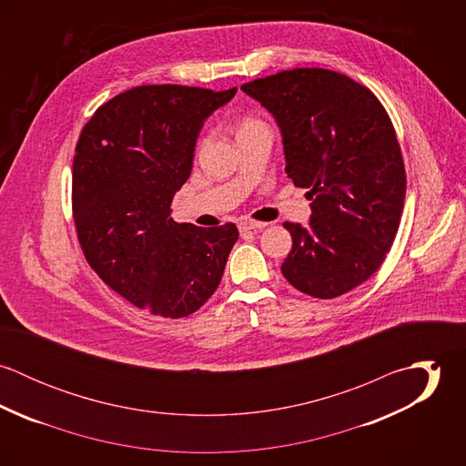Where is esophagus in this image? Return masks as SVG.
<instances>
[{
	"mask_svg": "<svg viewBox=\"0 0 466 466\" xmlns=\"http://www.w3.org/2000/svg\"><path fill=\"white\" fill-rule=\"evenodd\" d=\"M267 222H257V220H240V224H238V229H240V233H244V231H262L264 228H266Z\"/></svg>",
	"mask_w": 466,
	"mask_h": 466,
	"instance_id": "1",
	"label": "esophagus"
}]
</instances>
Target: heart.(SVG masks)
<instances>
[{"label":"heart","mask_w":466,"mask_h":466,"mask_svg":"<svg viewBox=\"0 0 466 466\" xmlns=\"http://www.w3.org/2000/svg\"><path fill=\"white\" fill-rule=\"evenodd\" d=\"M257 126H262L260 122H257V120H246L244 124H242V127H240V131H244V129H251V127H257Z\"/></svg>","instance_id":"1"}]
</instances>
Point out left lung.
Masks as SVG:
<instances>
[{"instance_id":"1","label":"left lung","mask_w":466,"mask_h":466,"mask_svg":"<svg viewBox=\"0 0 466 466\" xmlns=\"http://www.w3.org/2000/svg\"><path fill=\"white\" fill-rule=\"evenodd\" d=\"M272 115L285 172L312 200L307 226L283 222L292 249L281 264L298 290L337 298L382 266L405 199V168L379 98L346 75L298 67L240 87Z\"/></svg>"}]
</instances>
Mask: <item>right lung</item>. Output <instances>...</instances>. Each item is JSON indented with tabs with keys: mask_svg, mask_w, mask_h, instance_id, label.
Masks as SVG:
<instances>
[{
	"mask_svg": "<svg viewBox=\"0 0 466 466\" xmlns=\"http://www.w3.org/2000/svg\"><path fill=\"white\" fill-rule=\"evenodd\" d=\"M237 93L139 86L96 109L73 157V215L87 264L137 309L187 318L217 290L235 224L170 217L206 118Z\"/></svg>",
	"mask_w": 466,
	"mask_h": 466,
	"instance_id": "right-lung-1",
	"label": "right lung"
}]
</instances>
